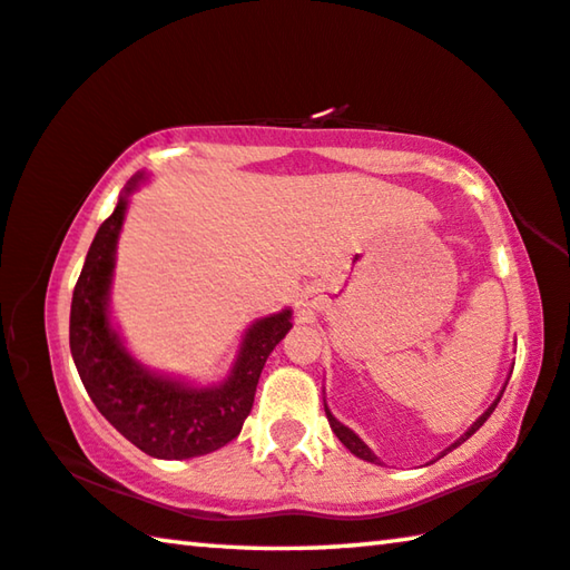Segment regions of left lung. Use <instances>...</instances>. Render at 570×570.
<instances>
[{
  "label": "left lung",
  "mask_w": 570,
  "mask_h": 570,
  "mask_svg": "<svg viewBox=\"0 0 570 570\" xmlns=\"http://www.w3.org/2000/svg\"><path fill=\"white\" fill-rule=\"evenodd\" d=\"M500 399H502V395H500ZM500 399H497L492 405H490V409H487L482 415H480V419H476L474 421V426L472 429H469L466 433H464V436L462 439H459L456 441V444L454 446H449L446 451H451V449H456L459 444H464V441L469 439V436H472V433L476 431V429H480L482 426V423L487 421V419H490V413L497 409V403H500ZM324 411H327V409H324ZM327 421H330V426H332V431L334 433H337V439L342 441V444H345L350 451H352V454H355V456H360V459H365V462H373V464H377V456L373 454V451H370L365 444H363V441H360L357 436H355V433H352L347 426H342V423L337 421V419H334V415L327 411ZM446 451H444V454H446ZM444 454H441V456H444Z\"/></svg>",
  "instance_id": "1"
}]
</instances>
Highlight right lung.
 Here are the masks:
<instances>
[{
	"label": "right lung",
	"mask_w": 570,
	"mask_h": 570,
	"mask_svg": "<svg viewBox=\"0 0 570 570\" xmlns=\"http://www.w3.org/2000/svg\"><path fill=\"white\" fill-rule=\"evenodd\" d=\"M141 177V175H139ZM131 179L126 193L139 183ZM126 200L108 215L90 243L70 304V352L90 401L111 426L157 459L203 456L233 441L253 409L261 370L284 334L292 312L253 324L228 381L215 387H187L149 375L126 355L108 327L106 296Z\"/></svg>",
	"instance_id": "obj_1"
}]
</instances>
